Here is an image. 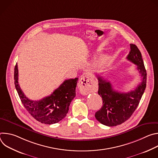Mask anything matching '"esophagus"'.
I'll return each mask as SVG.
<instances>
[{
    "instance_id": "esophagus-1",
    "label": "esophagus",
    "mask_w": 158,
    "mask_h": 158,
    "mask_svg": "<svg viewBox=\"0 0 158 158\" xmlns=\"http://www.w3.org/2000/svg\"><path fill=\"white\" fill-rule=\"evenodd\" d=\"M78 87L81 93L83 95L87 94L93 91L95 84L92 76L88 74L81 77L78 83Z\"/></svg>"
}]
</instances>
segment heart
<instances>
[{
    "label": "heart",
    "instance_id": "obj_1",
    "mask_svg": "<svg viewBox=\"0 0 158 158\" xmlns=\"http://www.w3.org/2000/svg\"><path fill=\"white\" fill-rule=\"evenodd\" d=\"M106 59H105V58H102L101 60H100V61H99V62L101 63V64H104V62H105V61H106Z\"/></svg>",
    "mask_w": 158,
    "mask_h": 158
}]
</instances>
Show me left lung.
<instances>
[{
	"label": "left lung",
	"instance_id": "8db88e82",
	"mask_svg": "<svg viewBox=\"0 0 158 158\" xmlns=\"http://www.w3.org/2000/svg\"><path fill=\"white\" fill-rule=\"evenodd\" d=\"M131 51L127 59L137 65L141 82L133 91L127 93L116 91L109 81L98 76V94L102 98V106L95 117L101 124L116 126L127 121L136 110L146 87L147 73L140 51L135 44H130Z\"/></svg>",
	"mask_w": 158,
	"mask_h": 158
}]
</instances>
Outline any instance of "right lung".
Listing matches in <instances>:
<instances>
[{"mask_svg":"<svg viewBox=\"0 0 158 158\" xmlns=\"http://www.w3.org/2000/svg\"><path fill=\"white\" fill-rule=\"evenodd\" d=\"M18 67L14 68V84L19 96L26 110L37 121L46 124L57 123L63 119L68 112L69 106L76 96L78 78L65 80L49 96L40 101L27 98L18 82Z\"/></svg>","mask_w":158,"mask_h":158,"instance_id":"add662e5","label":"right lung"}]
</instances>
